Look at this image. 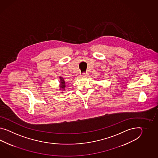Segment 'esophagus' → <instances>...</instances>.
I'll list each match as a JSON object with an SVG mask.
<instances>
[{"label": "esophagus", "instance_id": "esophagus-1", "mask_svg": "<svg viewBox=\"0 0 158 158\" xmlns=\"http://www.w3.org/2000/svg\"><path fill=\"white\" fill-rule=\"evenodd\" d=\"M88 75L89 74L86 73H82V74L80 75V77L81 78H85L87 77V76H88Z\"/></svg>", "mask_w": 158, "mask_h": 158}]
</instances>
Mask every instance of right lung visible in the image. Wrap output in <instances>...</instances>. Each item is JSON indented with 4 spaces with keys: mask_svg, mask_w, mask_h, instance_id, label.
Listing matches in <instances>:
<instances>
[{
    "mask_svg": "<svg viewBox=\"0 0 158 158\" xmlns=\"http://www.w3.org/2000/svg\"><path fill=\"white\" fill-rule=\"evenodd\" d=\"M60 90H65V81H64L63 78L60 77Z\"/></svg>",
    "mask_w": 158,
    "mask_h": 158,
    "instance_id": "right-lung-1",
    "label": "right lung"
}]
</instances>
